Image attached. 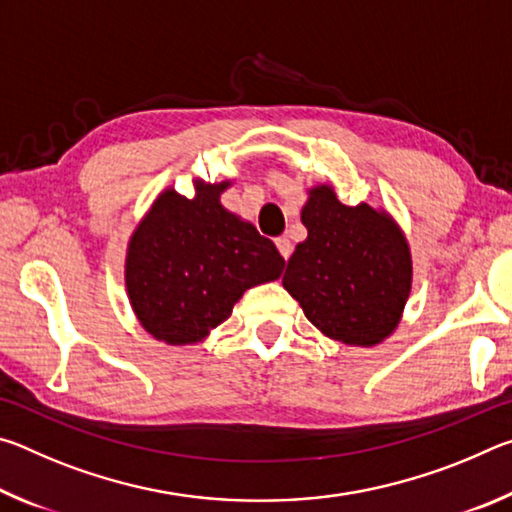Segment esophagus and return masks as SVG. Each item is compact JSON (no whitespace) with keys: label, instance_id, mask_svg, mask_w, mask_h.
Listing matches in <instances>:
<instances>
[{"label":"esophagus","instance_id":"34e87169","mask_svg":"<svg viewBox=\"0 0 512 512\" xmlns=\"http://www.w3.org/2000/svg\"><path fill=\"white\" fill-rule=\"evenodd\" d=\"M275 246H277V250H280V255H282L284 259L291 257L293 244H291V241H289L287 237H277V239H275Z\"/></svg>","mask_w":512,"mask_h":512}]
</instances>
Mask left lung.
<instances>
[{
    "instance_id": "left-lung-1",
    "label": "left lung",
    "mask_w": 512,
    "mask_h": 512,
    "mask_svg": "<svg viewBox=\"0 0 512 512\" xmlns=\"http://www.w3.org/2000/svg\"><path fill=\"white\" fill-rule=\"evenodd\" d=\"M307 239L282 277L311 325L329 339L372 348L393 334L411 293L409 244L386 212L343 205L329 185L309 189Z\"/></svg>"
}]
</instances>
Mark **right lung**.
<instances>
[{
  "instance_id": "1",
  "label": "right lung",
  "mask_w": 512,
  "mask_h": 512,
  "mask_svg": "<svg viewBox=\"0 0 512 512\" xmlns=\"http://www.w3.org/2000/svg\"><path fill=\"white\" fill-rule=\"evenodd\" d=\"M228 185L198 180L194 198L164 189L128 241V300L153 339L203 341L246 289L282 275L273 241L221 205Z\"/></svg>"
}]
</instances>
